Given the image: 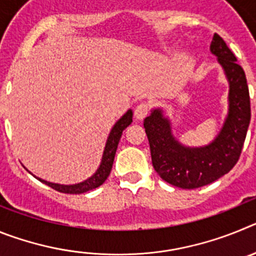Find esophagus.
<instances>
[{"instance_id": "esophagus-1", "label": "esophagus", "mask_w": 256, "mask_h": 256, "mask_svg": "<svg viewBox=\"0 0 256 256\" xmlns=\"http://www.w3.org/2000/svg\"><path fill=\"white\" fill-rule=\"evenodd\" d=\"M148 112H150V105H148V102H141L134 108V116L137 118L138 120L144 119V118L148 115Z\"/></svg>"}]
</instances>
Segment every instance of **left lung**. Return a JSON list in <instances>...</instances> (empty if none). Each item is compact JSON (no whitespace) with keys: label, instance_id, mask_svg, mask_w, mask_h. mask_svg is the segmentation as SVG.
<instances>
[{"label":"left lung","instance_id":"1","mask_svg":"<svg viewBox=\"0 0 256 256\" xmlns=\"http://www.w3.org/2000/svg\"><path fill=\"white\" fill-rule=\"evenodd\" d=\"M210 51L218 58L230 83L228 114L220 132L206 146L188 148L176 140L162 108L144 120L154 169L165 182L180 188H198L223 177L238 162L246 138L252 108L245 72L220 36L212 37Z\"/></svg>","mask_w":256,"mask_h":256}]
</instances>
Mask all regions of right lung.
I'll list each match as a JSON object with an SVG mask.
<instances>
[{"instance_id": "1", "label": "right lung", "mask_w": 256, "mask_h": 256, "mask_svg": "<svg viewBox=\"0 0 256 256\" xmlns=\"http://www.w3.org/2000/svg\"><path fill=\"white\" fill-rule=\"evenodd\" d=\"M132 110H128V112L115 123V126H112V132H110V134H108V141H106L105 150H104L102 160H101L100 166H98V169L96 170V173H94L92 177L88 178V180H83V182L80 183H76V184H58V183H52L40 180V178L36 177V176L34 177L37 178L38 180H40V182H44V184L51 187V188L56 190V191L58 192H62V194H84V192L91 191V190L100 187L101 184L105 182L106 178L108 177L110 172H112L115 152H116L118 148V144H119V140H120L123 130L132 123Z\"/></svg>"}]
</instances>
